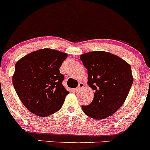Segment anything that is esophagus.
Here are the masks:
<instances>
[{"label":"esophagus","mask_w":150,"mask_h":150,"mask_svg":"<svg viewBox=\"0 0 150 150\" xmlns=\"http://www.w3.org/2000/svg\"><path fill=\"white\" fill-rule=\"evenodd\" d=\"M84 87H85V84L82 83V82H80V83L79 84L78 87H77V88L75 89V91H76V92H78V91L81 90V89L84 88Z\"/></svg>","instance_id":"1"}]
</instances>
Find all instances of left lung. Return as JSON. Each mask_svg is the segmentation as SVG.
I'll return each instance as SVG.
<instances>
[{
    "label": "left lung",
    "instance_id": "8db88e82",
    "mask_svg": "<svg viewBox=\"0 0 150 150\" xmlns=\"http://www.w3.org/2000/svg\"><path fill=\"white\" fill-rule=\"evenodd\" d=\"M80 58L87 69V84L94 90L92 102L82 106V111L97 120L111 116L125 102L133 82L130 64L101 51L83 53Z\"/></svg>",
    "mask_w": 150,
    "mask_h": 150
}]
</instances>
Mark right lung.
Wrapping results in <instances>:
<instances>
[{
    "mask_svg": "<svg viewBox=\"0 0 150 150\" xmlns=\"http://www.w3.org/2000/svg\"><path fill=\"white\" fill-rule=\"evenodd\" d=\"M68 54L51 49L31 52L15 64L13 83L20 101L30 112L49 116L63 106L69 92L62 85L59 68Z\"/></svg>",
    "mask_w": 150,
    "mask_h": 150,
    "instance_id": "obj_1",
    "label": "right lung"
}]
</instances>
